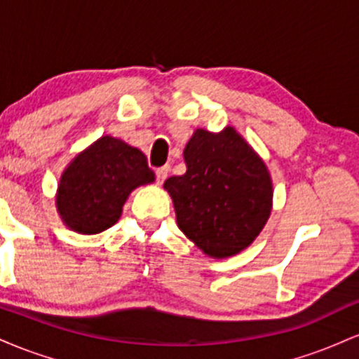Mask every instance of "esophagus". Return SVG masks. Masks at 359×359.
<instances>
[{"label":"esophagus","instance_id":"34e87169","mask_svg":"<svg viewBox=\"0 0 359 359\" xmlns=\"http://www.w3.org/2000/svg\"><path fill=\"white\" fill-rule=\"evenodd\" d=\"M168 172H170V167L168 165H163V167H160V168H156V182H158L160 185H162L163 182H165V179L168 177Z\"/></svg>","mask_w":359,"mask_h":359}]
</instances>
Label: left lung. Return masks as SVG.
Masks as SVG:
<instances>
[{
    "label": "left lung",
    "instance_id": "8db88e82",
    "mask_svg": "<svg viewBox=\"0 0 359 359\" xmlns=\"http://www.w3.org/2000/svg\"><path fill=\"white\" fill-rule=\"evenodd\" d=\"M187 170L165 180L177 226L204 255L222 259L257 240L273 205V184L253 147L226 126L197 128L184 148Z\"/></svg>",
    "mask_w": 359,
    "mask_h": 359
}]
</instances>
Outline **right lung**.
<instances>
[{
	"label": "right lung",
	"instance_id": "right-lung-1",
	"mask_svg": "<svg viewBox=\"0 0 359 359\" xmlns=\"http://www.w3.org/2000/svg\"><path fill=\"white\" fill-rule=\"evenodd\" d=\"M154 180L142 150L106 135L64 168L55 194L57 212L72 231L97 234L116 224L135 189Z\"/></svg>",
	"mask_w": 359,
	"mask_h": 359
}]
</instances>
